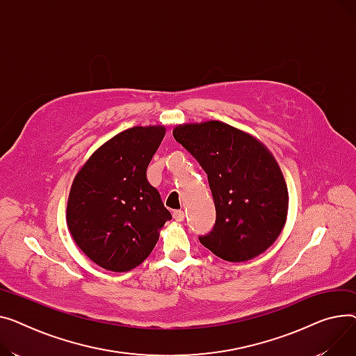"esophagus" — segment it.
Wrapping results in <instances>:
<instances>
[{
    "label": "esophagus",
    "mask_w": 356,
    "mask_h": 356,
    "mask_svg": "<svg viewBox=\"0 0 356 356\" xmlns=\"http://www.w3.org/2000/svg\"><path fill=\"white\" fill-rule=\"evenodd\" d=\"M174 220H177V221H184V218H185V214H184V211H181V210H177V211H174Z\"/></svg>",
    "instance_id": "esophagus-1"
}]
</instances>
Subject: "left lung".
I'll return each mask as SVG.
<instances>
[{
    "mask_svg": "<svg viewBox=\"0 0 356 356\" xmlns=\"http://www.w3.org/2000/svg\"><path fill=\"white\" fill-rule=\"evenodd\" d=\"M174 138L201 165L216 205L204 247L227 261L257 257L280 236L289 194L275 156L252 135L218 120L179 124Z\"/></svg>",
    "mask_w": 356,
    "mask_h": 356,
    "instance_id": "left-lung-1",
    "label": "left lung"
}]
</instances>
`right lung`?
I'll return each instance as SVG.
<instances>
[{
	"instance_id": "right-lung-1",
	"label": "right lung",
	"mask_w": 356,
	"mask_h": 356,
	"mask_svg": "<svg viewBox=\"0 0 356 356\" xmlns=\"http://www.w3.org/2000/svg\"><path fill=\"white\" fill-rule=\"evenodd\" d=\"M165 136L163 127H135L103 143L77 172L67 201V227L97 266L129 271L151 254L171 220L146 168Z\"/></svg>"
}]
</instances>
